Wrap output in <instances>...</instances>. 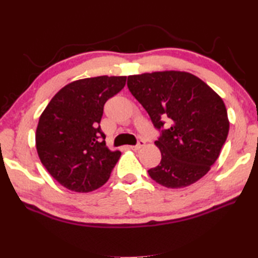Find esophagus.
I'll return each instance as SVG.
<instances>
[{
	"mask_svg": "<svg viewBox=\"0 0 258 258\" xmlns=\"http://www.w3.org/2000/svg\"><path fill=\"white\" fill-rule=\"evenodd\" d=\"M144 144H145L144 140H139L138 144H137V145H131L130 149L135 150V151H137V150H140V149H141V148H143V147H144Z\"/></svg>",
	"mask_w": 258,
	"mask_h": 258,
	"instance_id": "1",
	"label": "esophagus"
}]
</instances>
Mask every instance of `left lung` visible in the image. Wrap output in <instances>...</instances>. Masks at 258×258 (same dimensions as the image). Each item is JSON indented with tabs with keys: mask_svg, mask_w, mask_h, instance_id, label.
Listing matches in <instances>:
<instances>
[{
	"mask_svg": "<svg viewBox=\"0 0 258 258\" xmlns=\"http://www.w3.org/2000/svg\"><path fill=\"white\" fill-rule=\"evenodd\" d=\"M127 87L160 131L154 144L161 161L148 170L150 177L168 188H182L207 175L229 132L222 98L200 78L180 71L130 76Z\"/></svg>",
	"mask_w": 258,
	"mask_h": 258,
	"instance_id": "8db88e82",
	"label": "left lung"
}]
</instances>
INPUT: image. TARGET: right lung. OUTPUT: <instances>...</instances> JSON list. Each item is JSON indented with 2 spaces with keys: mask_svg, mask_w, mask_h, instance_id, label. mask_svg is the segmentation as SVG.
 Returning a JSON list of instances; mask_svg holds the SVG:
<instances>
[{
  "mask_svg": "<svg viewBox=\"0 0 258 258\" xmlns=\"http://www.w3.org/2000/svg\"><path fill=\"white\" fill-rule=\"evenodd\" d=\"M126 77L87 78L69 83L39 117L36 148L41 163L60 185L78 193L99 188L120 157L110 151L100 128L104 106Z\"/></svg>",
  "mask_w": 258,
  "mask_h": 258,
  "instance_id": "right-lung-1",
  "label": "right lung"
}]
</instances>
